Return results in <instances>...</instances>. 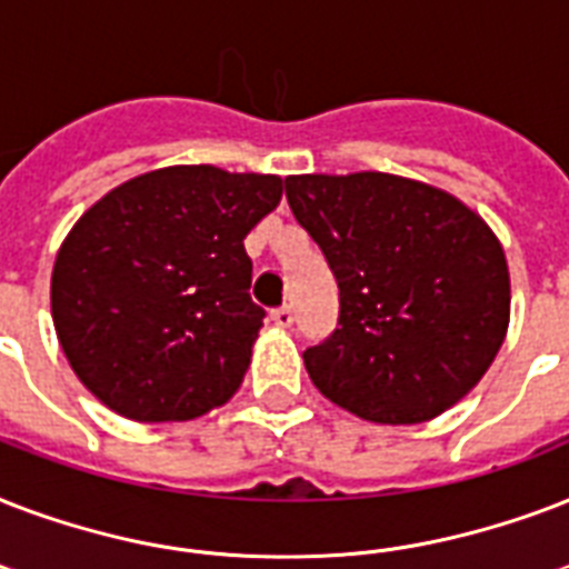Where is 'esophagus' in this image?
I'll list each match as a JSON object with an SVG mask.
<instances>
[{
    "label": "esophagus",
    "mask_w": 569,
    "mask_h": 569,
    "mask_svg": "<svg viewBox=\"0 0 569 569\" xmlns=\"http://www.w3.org/2000/svg\"><path fill=\"white\" fill-rule=\"evenodd\" d=\"M271 321H274L277 328H292L295 310L292 307H277V310L271 312Z\"/></svg>",
    "instance_id": "1"
}]
</instances>
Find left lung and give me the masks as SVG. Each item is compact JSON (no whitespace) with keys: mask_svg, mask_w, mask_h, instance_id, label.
<instances>
[{"mask_svg":"<svg viewBox=\"0 0 569 569\" xmlns=\"http://www.w3.org/2000/svg\"><path fill=\"white\" fill-rule=\"evenodd\" d=\"M286 200L339 286V328L303 351L321 396L378 425L458 405L511 321L508 259L485 218L380 171L286 177Z\"/></svg>","mask_w":569,"mask_h":569,"instance_id":"1","label":"left lung"}]
</instances>
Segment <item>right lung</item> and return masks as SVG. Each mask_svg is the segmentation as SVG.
Returning a JSON list of instances; mask_svg holds the SVG:
<instances>
[{
    "mask_svg": "<svg viewBox=\"0 0 569 569\" xmlns=\"http://www.w3.org/2000/svg\"><path fill=\"white\" fill-rule=\"evenodd\" d=\"M283 197L274 173L171 164L100 197L52 268L67 363L136 422H186L241 387L266 310L244 236Z\"/></svg>",
    "mask_w": 569,
    "mask_h": 569,
    "instance_id": "add662e5",
    "label": "right lung"
}]
</instances>
